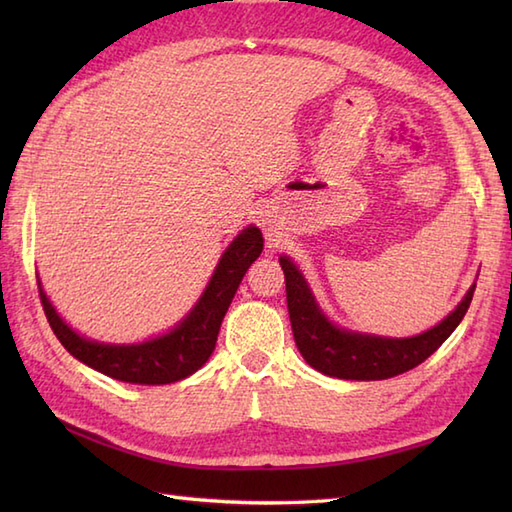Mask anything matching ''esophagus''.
I'll return each instance as SVG.
<instances>
[{"label": "esophagus", "mask_w": 512, "mask_h": 512, "mask_svg": "<svg viewBox=\"0 0 512 512\" xmlns=\"http://www.w3.org/2000/svg\"><path fill=\"white\" fill-rule=\"evenodd\" d=\"M270 237H275V235H273V233H270ZM273 242H275V239H273Z\"/></svg>", "instance_id": "obj_1"}]
</instances>
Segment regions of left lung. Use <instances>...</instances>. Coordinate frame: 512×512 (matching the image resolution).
<instances>
[{
  "label": "left lung",
  "mask_w": 512,
  "mask_h": 512,
  "mask_svg": "<svg viewBox=\"0 0 512 512\" xmlns=\"http://www.w3.org/2000/svg\"><path fill=\"white\" fill-rule=\"evenodd\" d=\"M279 264L286 275L288 314L301 356L317 372L343 380H385L427 361L458 328L475 292L473 284L455 310L431 330L394 339L336 325L321 310L297 264L288 255H281Z\"/></svg>",
  "instance_id": "left-lung-1"
}]
</instances>
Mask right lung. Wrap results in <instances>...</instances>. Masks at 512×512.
Segmentation results:
<instances>
[{
	"label": "right lung",
	"instance_id": "obj_1",
	"mask_svg": "<svg viewBox=\"0 0 512 512\" xmlns=\"http://www.w3.org/2000/svg\"><path fill=\"white\" fill-rule=\"evenodd\" d=\"M262 250V231L253 224L246 226L226 246L209 284L187 312V317L180 319L169 332L140 343H101L85 339L63 321L37 277L39 297L52 332L76 361L105 376L123 380V383L169 385L195 374L209 361L224 314L231 306L246 270L262 255Z\"/></svg>",
	"mask_w": 512,
	"mask_h": 512
}]
</instances>
